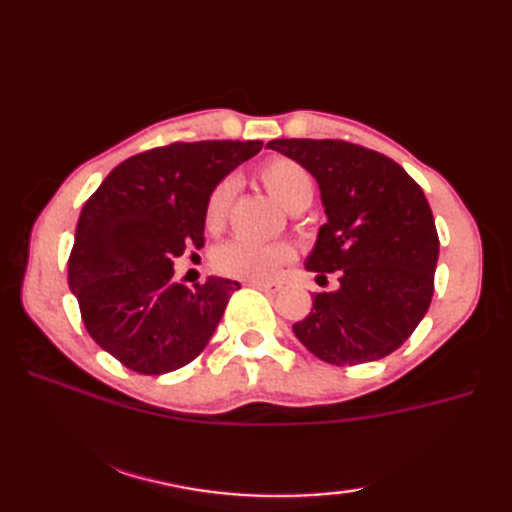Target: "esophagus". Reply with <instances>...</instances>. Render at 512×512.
Wrapping results in <instances>:
<instances>
[{"mask_svg":"<svg viewBox=\"0 0 512 512\" xmlns=\"http://www.w3.org/2000/svg\"><path fill=\"white\" fill-rule=\"evenodd\" d=\"M248 284L253 286V288H257V290L273 292V295H275V292H279L281 288H284L281 284H277V281H248Z\"/></svg>","mask_w":512,"mask_h":512,"instance_id":"1","label":"esophagus"}]
</instances>
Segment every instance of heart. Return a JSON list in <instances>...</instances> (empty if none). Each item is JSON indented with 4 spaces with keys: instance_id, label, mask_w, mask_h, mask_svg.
Segmentation results:
<instances>
[{
    "instance_id": "1",
    "label": "heart",
    "mask_w": 512,
    "mask_h": 512,
    "mask_svg": "<svg viewBox=\"0 0 512 512\" xmlns=\"http://www.w3.org/2000/svg\"><path fill=\"white\" fill-rule=\"evenodd\" d=\"M259 178L266 191L284 206L292 211L299 206H308L314 198V178L312 173L299 165L297 160L286 156L270 158L259 171ZM237 189L235 178H224L211 189L209 198L204 206V222L211 231L222 228L228 206L233 202ZM292 259V248L286 242H246V239H231L213 250V266L222 275L250 279V281H266L273 279L281 268Z\"/></svg>"
}]
</instances>
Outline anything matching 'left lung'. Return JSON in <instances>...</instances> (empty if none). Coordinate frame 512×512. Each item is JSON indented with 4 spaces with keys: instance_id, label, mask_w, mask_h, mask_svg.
Wrapping results in <instances>:
<instances>
[{
    "instance_id": "1",
    "label": "left lung",
    "mask_w": 512,
    "mask_h": 512,
    "mask_svg": "<svg viewBox=\"0 0 512 512\" xmlns=\"http://www.w3.org/2000/svg\"><path fill=\"white\" fill-rule=\"evenodd\" d=\"M268 149L317 180L325 222L306 270L339 275L292 325L308 350L332 365L378 361L405 343L429 310L440 239L418 182L398 162L345 140L277 138Z\"/></svg>"
}]
</instances>
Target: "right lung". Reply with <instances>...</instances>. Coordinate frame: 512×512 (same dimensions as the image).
<instances>
[{
  "mask_svg": "<svg viewBox=\"0 0 512 512\" xmlns=\"http://www.w3.org/2000/svg\"><path fill=\"white\" fill-rule=\"evenodd\" d=\"M262 140L173 143L127 158L83 204L68 284L85 330L138 374L191 363L220 323L237 281H173V259L204 246L211 189L262 149Z\"/></svg>",
  "mask_w": 512,
  "mask_h": 512,
  "instance_id": "right-lung-1",
  "label": "right lung"
}]
</instances>
